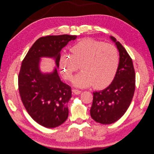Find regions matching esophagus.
<instances>
[{
    "label": "esophagus",
    "mask_w": 154,
    "mask_h": 154,
    "mask_svg": "<svg viewBox=\"0 0 154 154\" xmlns=\"http://www.w3.org/2000/svg\"><path fill=\"white\" fill-rule=\"evenodd\" d=\"M72 91H73V93H74L75 94H79L80 93H82L81 91H79V90H76V89H73V90H72Z\"/></svg>",
    "instance_id": "34e87169"
}]
</instances>
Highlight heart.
<instances>
[{
    "label": "heart",
    "mask_w": 154,
    "mask_h": 154,
    "mask_svg": "<svg viewBox=\"0 0 154 154\" xmlns=\"http://www.w3.org/2000/svg\"><path fill=\"white\" fill-rule=\"evenodd\" d=\"M70 51L71 55L61 54L58 62L66 79L70 80L80 65L82 71L72 81L75 86L83 88L93 85L94 88L101 90L112 83L120 63L119 51L115 46L85 38L76 43Z\"/></svg>",
    "instance_id": "1"
}]
</instances>
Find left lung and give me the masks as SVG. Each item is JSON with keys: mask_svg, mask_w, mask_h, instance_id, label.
Returning <instances> with one entry per match:
<instances>
[{"mask_svg": "<svg viewBox=\"0 0 154 154\" xmlns=\"http://www.w3.org/2000/svg\"><path fill=\"white\" fill-rule=\"evenodd\" d=\"M119 51L120 63L112 83L105 90L93 92L90 115L91 118L101 124H111L127 112L132 100L135 88V72L132 60L126 49L110 37Z\"/></svg>", "mask_w": 154, "mask_h": 154, "instance_id": "8db88e82", "label": "left lung"}]
</instances>
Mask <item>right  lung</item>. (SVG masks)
Wrapping results in <instances>:
<instances>
[{
  "label": "right lung",
  "instance_id": "obj_1",
  "mask_svg": "<svg viewBox=\"0 0 154 154\" xmlns=\"http://www.w3.org/2000/svg\"><path fill=\"white\" fill-rule=\"evenodd\" d=\"M76 37L68 34L41 37L22 62L18 76L21 100L31 118L45 127L54 128L66 120L71 88L61 81L56 68L51 73L41 72L40 58L53 57L58 68L61 50Z\"/></svg>",
  "mask_w": 154,
  "mask_h": 154
}]
</instances>
